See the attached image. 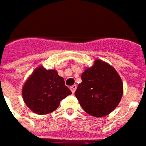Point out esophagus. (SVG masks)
Listing matches in <instances>:
<instances>
[{
    "label": "esophagus",
    "instance_id": "obj_1",
    "mask_svg": "<svg viewBox=\"0 0 146 146\" xmlns=\"http://www.w3.org/2000/svg\"><path fill=\"white\" fill-rule=\"evenodd\" d=\"M76 88H77V86L76 85H73V86H71L70 89H71V90L72 93H75V90H76Z\"/></svg>",
    "mask_w": 146,
    "mask_h": 146
}]
</instances>
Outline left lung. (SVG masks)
Returning a JSON list of instances; mask_svg holds the SVG:
<instances>
[{"label": "left lung", "mask_w": 146, "mask_h": 146, "mask_svg": "<svg viewBox=\"0 0 146 146\" xmlns=\"http://www.w3.org/2000/svg\"><path fill=\"white\" fill-rule=\"evenodd\" d=\"M81 78L75 95L86 112L102 117L116 108L123 96V82L111 66L97 60Z\"/></svg>", "instance_id": "obj_1"}]
</instances>
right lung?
<instances>
[{
    "label": "right lung",
    "instance_id": "1",
    "mask_svg": "<svg viewBox=\"0 0 146 146\" xmlns=\"http://www.w3.org/2000/svg\"><path fill=\"white\" fill-rule=\"evenodd\" d=\"M22 94L28 108L37 114L44 115L55 111L71 91L56 71L39 67L27 80Z\"/></svg>",
    "mask_w": 146,
    "mask_h": 146
}]
</instances>
